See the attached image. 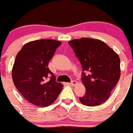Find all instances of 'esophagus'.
<instances>
[{
    "label": "esophagus",
    "mask_w": 133,
    "mask_h": 133,
    "mask_svg": "<svg viewBox=\"0 0 133 133\" xmlns=\"http://www.w3.org/2000/svg\"><path fill=\"white\" fill-rule=\"evenodd\" d=\"M69 85H71V86H75V85H77V82L76 81H72V82L70 83Z\"/></svg>",
    "instance_id": "1"
}]
</instances>
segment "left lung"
I'll list each match as a JSON object with an SVG mask.
<instances>
[{
	"label": "left lung",
	"mask_w": 133,
	"mask_h": 133,
	"mask_svg": "<svg viewBox=\"0 0 133 133\" xmlns=\"http://www.w3.org/2000/svg\"><path fill=\"white\" fill-rule=\"evenodd\" d=\"M79 60L83 72L85 94L79 97L82 104L94 107L104 103L120 77L118 55L99 39L83 37L68 42ZM88 72L86 75L84 71Z\"/></svg>",
	"instance_id": "obj_1"
}]
</instances>
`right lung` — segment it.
Returning a JSON list of instances; mask_svg holds the SVG:
<instances>
[{"instance_id": "right-lung-1", "label": "right lung", "mask_w": 133, "mask_h": 133, "mask_svg": "<svg viewBox=\"0 0 133 133\" xmlns=\"http://www.w3.org/2000/svg\"><path fill=\"white\" fill-rule=\"evenodd\" d=\"M61 44L54 39L30 41L18 52L12 68L14 83L27 101L39 107L52 104L63 85L55 81L48 63ZM51 76L50 80L47 78Z\"/></svg>"}]
</instances>
